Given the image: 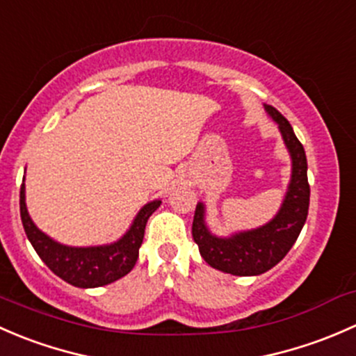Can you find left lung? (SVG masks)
Masks as SVG:
<instances>
[{"instance_id": "left-lung-1", "label": "left lung", "mask_w": 356, "mask_h": 356, "mask_svg": "<svg viewBox=\"0 0 356 356\" xmlns=\"http://www.w3.org/2000/svg\"><path fill=\"white\" fill-rule=\"evenodd\" d=\"M267 113L280 124L289 156L291 181L276 218L252 232L218 238L209 233L204 221V205L197 204L192 236L199 245L200 255L214 269L234 276H257L273 269L284 259L307 221L310 202V185L307 178V156L302 142L296 138L291 124L276 108L266 106Z\"/></svg>"}]
</instances>
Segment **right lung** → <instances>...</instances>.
I'll use <instances>...</instances> for the list:
<instances>
[{
	"label": "right lung",
	"mask_w": 356,
	"mask_h": 356,
	"mask_svg": "<svg viewBox=\"0 0 356 356\" xmlns=\"http://www.w3.org/2000/svg\"><path fill=\"white\" fill-rule=\"evenodd\" d=\"M161 200L144 205L134 225L120 241L104 247L75 248L60 245L44 234L32 222L25 205V185L20 186V218L25 234L42 262L56 276L79 288H97L120 280L134 269L138 259V248L144 240L145 225Z\"/></svg>",
	"instance_id": "right-lung-1"
}]
</instances>
